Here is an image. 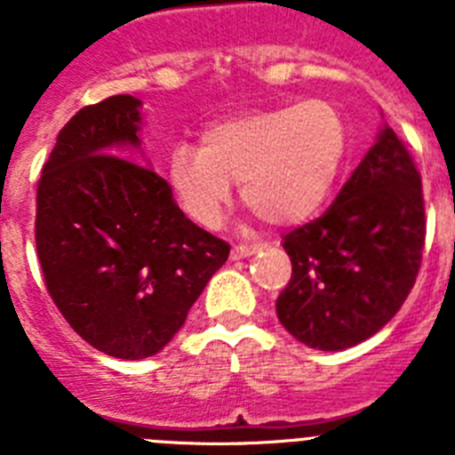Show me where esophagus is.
<instances>
[{"label": "esophagus", "mask_w": 455, "mask_h": 455, "mask_svg": "<svg viewBox=\"0 0 455 455\" xmlns=\"http://www.w3.org/2000/svg\"><path fill=\"white\" fill-rule=\"evenodd\" d=\"M259 251V246H246V243H239V246L232 248L230 257L232 259H243V257H251L252 252Z\"/></svg>", "instance_id": "esophagus-1"}]
</instances>
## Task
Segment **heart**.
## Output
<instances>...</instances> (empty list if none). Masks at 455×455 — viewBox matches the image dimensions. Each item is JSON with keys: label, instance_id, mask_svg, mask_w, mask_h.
<instances>
[{"label": "heart", "instance_id": "heart-1", "mask_svg": "<svg viewBox=\"0 0 455 455\" xmlns=\"http://www.w3.org/2000/svg\"><path fill=\"white\" fill-rule=\"evenodd\" d=\"M348 148V124L323 98L251 108L209 123L200 146L168 152L166 178L182 209L204 228L223 220L232 182L271 225H299L331 196Z\"/></svg>", "mask_w": 455, "mask_h": 455}]
</instances>
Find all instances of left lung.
<instances>
[{
	"label": "left lung",
	"mask_w": 455,
	"mask_h": 455,
	"mask_svg": "<svg viewBox=\"0 0 455 455\" xmlns=\"http://www.w3.org/2000/svg\"><path fill=\"white\" fill-rule=\"evenodd\" d=\"M424 236L421 175L383 124L325 214L284 236L291 280L275 300L277 319L319 351L369 339L408 299Z\"/></svg>",
	"instance_id": "8db88e82"
}]
</instances>
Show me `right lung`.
Segmentation results:
<instances>
[{"label": "right lung", "instance_id": "add662e5", "mask_svg": "<svg viewBox=\"0 0 455 455\" xmlns=\"http://www.w3.org/2000/svg\"><path fill=\"white\" fill-rule=\"evenodd\" d=\"M139 130L132 95L84 107L56 136L36 196L52 300L84 341L120 360L162 351L230 255L184 216L166 180L126 159Z\"/></svg>", "mask_w": 455, "mask_h": 455}]
</instances>
